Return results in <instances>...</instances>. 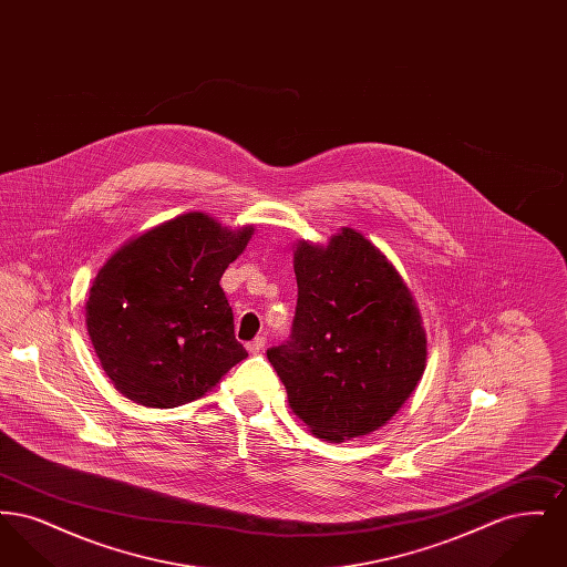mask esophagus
<instances>
[{
	"instance_id": "esophagus-1",
	"label": "esophagus",
	"mask_w": 567,
	"mask_h": 567,
	"mask_svg": "<svg viewBox=\"0 0 567 567\" xmlns=\"http://www.w3.org/2000/svg\"><path fill=\"white\" fill-rule=\"evenodd\" d=\"M264 347H266V338L264 336H257L252 342L246 344V349H248V352H252V354L264 351Z\"/></svg>"
}]
</instances>
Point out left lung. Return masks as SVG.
Returning <instances> with one entry per match:
<instances>
[{"label":"left lung","mask_w":567,"mask_h":567,"mask_svg":"<svg viewBox=\"0 0 567 567\" xmlns=\"http://www.w3.org/2000/svg\"><path fill=\"white\" fill-rule=\"evenodd\" d=\"M291 336L268 351L297 416L331 442L377 432L425 372L421 315L398 270L344 227L297 244Z\"/></svg>","instance_id":"1"}]
</instances>
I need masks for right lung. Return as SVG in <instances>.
I'll use <instances>...</instances> for the list:
<instances>
[{
    "instance_id": "add662e5",
    "label": "right lung",
    "mask_w": 567,
    "mask_h": 567,
    "mask_svg": "<svg viewBox=\"0 0 567 567\" xmlns=\"http://www.w3.org/2000/svg\"><path fill=\"white\" fill-rule=\"evenodd\" d=\"M250 236L189 213L110 257L89 289L86 329L116 391L148 408L189 404L248 357L218 280Z\"/></svg>"
}]
</instances>
